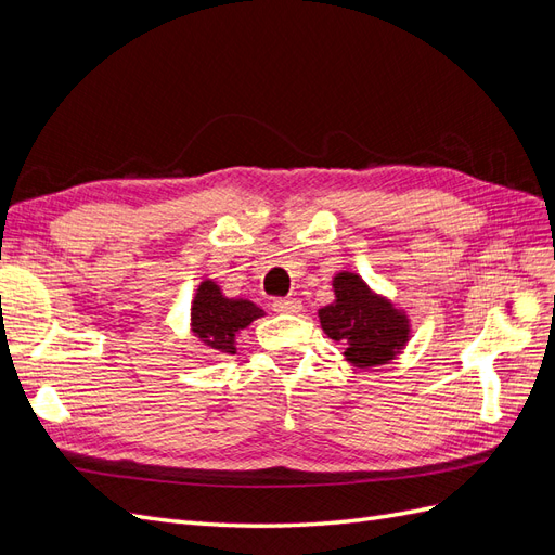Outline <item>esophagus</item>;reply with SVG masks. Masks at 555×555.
Returning <instances> with one entry per match:
<instances>
[{"label": "esophagus", "instance_id": "esophagus-1", "mask_svg": "<svg viewBox=\"0 0 555 555\" xmlns=\"http://www.w3.org/2000/svg\"><path fill=\"white\" fill-rule=\"evenodd\" d=\"M273 310L280 314H296V312H300V300L298 298H275Z\"/></svg>", "mask_w": 555, "mask_h": 555}]
</instances>
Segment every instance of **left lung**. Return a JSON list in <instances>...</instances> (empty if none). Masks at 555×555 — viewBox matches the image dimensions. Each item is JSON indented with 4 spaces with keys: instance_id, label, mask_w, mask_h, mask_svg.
<instances>
[{
    "instance_id": "8db88e82",
    "label": "left lung",
    "mask_w": 555,
    "mask_h": 555,
    "mask_svg": "<svg viewBox=\"0 0 555 555\" xmlns=\"http://www.w3.org/2000/svg\"><path fill=\"white\" fill-rule=\"evenodd\" d=\"M335 300L319 310V322L331 340L345 345V357L357 367L391 361L410 338L408 314L393 308L357 273L333 278Z\"/></svg>"
}]
</instances>
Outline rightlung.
Segmentation results:
<instances>
[{
	"label": "right lung",
	"instance_id": "add662e5",
	"mask_svg": "<svg viewBox=\"0 0 555 555\" xmlns=\"http://www.w3.org/2000/svg\"><path fill=\"white\" fill-rule=\"evenodd\" d=\"M259 317L261 308L245 298H227L212 280L201 282L192 300V333L215 354H236V333Z\"/></svg>",
	"mask_w": 555,
	"mask_h": 555
}]
</instances>
